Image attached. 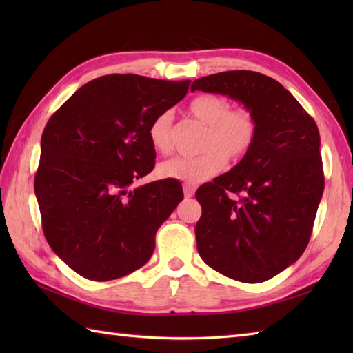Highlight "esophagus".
<instances>
[{"mask_svg":"<svg viewBox=\"0 0 353 353\" xmlns=\"http://www.w3.org/2000/svg\"><path fill=\"white\" fill-rule=\"evenodd\" d=\"M194 192H196V186H192L190 183H185L183 185V194L185 197H192Z\"/></svg>","mask_w":353,"mask_h":353,"instance_id":"esophagus-1","label":"esophagus"}]
</instances>
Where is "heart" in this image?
<instances>
[{
  "label": "heart",
  "instance_id": "1",
  "mask_svg": "<svg viewBox=\"0 0 353 353\" xmlns=\"http://www.w3.org/2000/svg\"><path fill=\"white\" fill-rule=\"evenodd\" d=\"M190 114L208 125L201 150L194 157L177 156L159 165L157 172L163 179H176L186 183L205 182L219 174L226 161L238 163L249 154L258 138V119L247 108L232 109L226 97L201 94L188 104ZM150 145L159 154L172 150L174 115L171 110L157 114L148 125Z\"/></svg>",
  "mask_w": 353,
  "mask_h": 353
}]
</instances>
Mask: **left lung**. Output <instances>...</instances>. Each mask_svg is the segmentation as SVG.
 Returning a JSON list of instances; mask_svg holds the SVG:
<instances>
[{
	"instance_id": "8db88e82",
	"label": "left lung",
	"mask_w": 353,
	"mask_h": 353,
	"mask_svg": "<svg viewBox=\"0 0 353 353\" xmlns=\"http://www.w3.org/2000/svg\"><path fill=\"white\" fill-rule=\"evenodd\" d=\"M196 89L228 95L258 119L249 154L196 192L199 253L230 279H272L305 252L323 196L317 124L279 81L261 72L212 74L194 81ZM239 192L241 199L230 196Z\"/></svg>"
}]
</instances>
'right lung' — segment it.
Listing matches in <instances>:
<instances>
[{"label": "right lung", "instance_id": "1", "mask_svg": "<svg viewBox=\"0 0 353 353\" xmlns=\"http://www.w3.org/2000/svg\"><path fill=\"white\" fill-rule=\"evenodd\" d=\"M188 86L109 74L81 86L45 125L34 176L43 235L86 279H118L144 265L157 229L183 200L174 181L132 183L154 168L150 123Z\"/></svg>", "mask_w": 353, "mask_h": 353}]
</instances>
